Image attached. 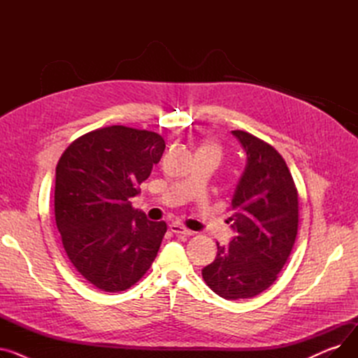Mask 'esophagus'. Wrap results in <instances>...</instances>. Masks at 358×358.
<instances>
[{
  "label": "esophagus",
  "instance_id": "1",
  "mask_svg": "<svg viewBox=\"0 0 358 358\" xmlns=\"http://www.w3.org/2000/svg\"><path fill=\"white\" fill-rule=\"evenodd\" d=\"M169 229H171V232H173V234H176V235H185V236H190V235H193V234H194L193 231L187 229L185 227H182V224H180V223H173V224H169Z\"/></svg>",
  "mask_w": 358,
  "mask_h": 358
}]
</instances>
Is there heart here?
Wrapping results in <instances>:
<instances>
[{
  "instance_id": "b5f03b06",
  "label": "heart",
  "mask_w": 358,
  "mask_h": 358,
  "mask_svg": "<svg viewBox=\"0 0 358 358\" xmlns=\"http://www.w3.org/2000/svg\"><path fill=\"white\" fill-rule=\"evenodd\" d=\"M206 146H208V148H212L213 150H216V152L219 154V150H217V148H216V146H213V145H206Z\"/></svg>"
}]
</instances>
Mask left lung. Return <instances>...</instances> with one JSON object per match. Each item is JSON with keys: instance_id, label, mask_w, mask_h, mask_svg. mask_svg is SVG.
I'll return each instance as SVG.
<instances>
[{"instance_id": "1", "label": "left lung", "mask_w": 358, "mask_h": 358, "mask_svg": "<svg viewBox=\"0 0 358 358\" xmlns=\"http://www.w3.org/2000/svg\"><path fill=\"white\" fill-rule=\"evenodd\" d=\"M247 152V165L232 197L229 217L236 236L220 247L201 275L228 300L251 299L267 290L285 267L299 228V196L277 150L243 130H232Z\"/></svg>"}]
</instances>
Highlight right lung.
Here are the masks:
<instances>
[{"instance_id": "add662e5", "label": "right lung", "mask_w": 358, "mask_h": 358, "mask_svg": "<svg viewBox=\"0 0 358 358\" xmlns=\"http://www.w3.org/2000/svg\"><path fill=\"white\" fill-rule=\"evenodd\" d=\"M155 131L108 126L73 141L56 165L55 219L65 252L97 289L117 293L152 264L166 223L148 220L130 199L159 162Z\"/></svg>"}]
</instances>
